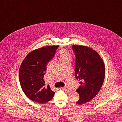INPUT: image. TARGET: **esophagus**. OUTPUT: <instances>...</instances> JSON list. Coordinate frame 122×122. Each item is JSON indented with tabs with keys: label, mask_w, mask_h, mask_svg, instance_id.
Masks as SVG:
<instances>
[{
	"label": "esophagus",
	"mask_w": 122,
	"mask_h": 122,
	"mask_svg": "<svg viewBox=\"0 0 122 122\" xmlns=\"http://www.w3.org/2000/svg\"><path fill=\"white\" fill-rule=\"evenodd\" d=\"M62 90H64V91H66V92H69L70 91V89H69V88L68 87H62L61 88Z\"/></svg>",
	"instance_id": "esophagus-1"
}]
</instances>
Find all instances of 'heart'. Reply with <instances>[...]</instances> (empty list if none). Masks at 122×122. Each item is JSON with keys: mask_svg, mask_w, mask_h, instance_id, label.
Instances as JSON below:
<instances>
[{"mask_svg": "<svg viewBox=\"0 0 122 122\" xmlns=\"http://www.w3.org/2000/svg\"><path fill=\"white\" fill-rule=\"evenodd\" d=\"M60 61L63 60H69L71 61V54L69 52L65 50V49H62L60 52Z\"/></svg>", "mask_w": 122, "mask_h": 122, "instance_id": "b5f03b06", "label": "heart"}]
</instances>
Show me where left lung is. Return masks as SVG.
<instances>
[{
  "label": "left lung",
  "instance_id": "obj_1",
  "mask_svg": "<svg viewBox=\"0 0 122 122\" xmlns=\"http://www.w3.org/2000/svg\"><path fill=\"white\" fill-rule=\"evenodd\" d=\"M76 55L75 75L80 86L76 91L80 99L76 103L83 104L97 94L105 77V66L100 56L95 50L86 46L73 45Z\"/></svg>",
  "mask_w": 122,
  "mask_h": 122
}]
</instances>
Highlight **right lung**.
I'll use <instances>...</instances> for the list:
<instances>
[{"instance_id":"add662e5","label":"right lung","mask_w":122,"mask_h":122,"mask_svg":"<svg viewBox=\"0 0 122 122\" xmlns=\"http://www.w3.org/2000/svg\"><path fill=\"white\" fill-rule=\"evenodd\" d=\"M59 46H47L31 52L23 60L19 71L20 85L25 95L35 102L44 104L52 99L54 93L43 79L48 62Z\"/></svg>"}]
</instances>
